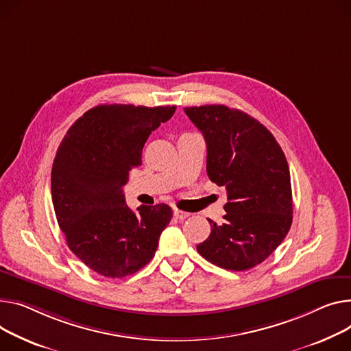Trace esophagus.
I'll use <instances>...</instances> for the list:
<instances>
[{
  "mask_svg": "<svg viewBox=\"0 0 351 351\" xmlns=\"http://www.w3.org/2000/svg\"><path fill=\"white\" fill-rule=\"evenodd\" d=\"M173 216L176 219H179V220H184L186 217L191 216V213H186V212H182V210H179V208H175L173 210Z\"/></svg>",
  "mask_w": 351,
  "mask_h": 351,
  "instance_id": "1",
  "label": "esophagus"
}]
</instances>
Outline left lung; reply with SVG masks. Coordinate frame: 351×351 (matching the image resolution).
<instances>
[{
    "label": "left lung",
    "instance_id": "1",
    "mask_svg": "<svg viewBox=\"0 0 351 351\" xmlns=\"http://www.w3.org/2000/svg\"><path fill=\"white\" fill-rule=\"evenodd\" d=\"M207 145V175L227 191L224 223L196 248L212 264L245 271L265 261L292 224L289 167L274 135L251 115L221 104L186 107Z\"/></svg>",
    "mask_w": 351,
    "mask_h": 351
}]
</instances>
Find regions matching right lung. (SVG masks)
Here are the masks:
<instances>
[{
    "label": "right lung",
    "mask_w": 351,
    "mask_h": 351,
    "mask_svg": "<svg viewBox=\"0 0 351 351\" xmlns=\"http://www.w3.org/2000/svg\"><path fill=\"white\" fill-rule=\"evenodd\" d=\"M176 107L101 104L69 128L52 167V202L72 252L90 269L123 278L155 255L172 208L159 203L127 206L123 186L141 165L143 148Z\"/></svg>",
    "instance_id": "right-lung-1"
}]
</instances>
